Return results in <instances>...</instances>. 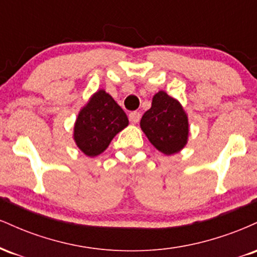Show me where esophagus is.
Returning a JSON list of instances; mask_svg holds the SVG:
<instances>
[{
  "instance_id": "1",
  "label": "esophagus",
  "mask_w": 257,
  "mask_h": 257,
  "mask_svg": "<svg viewBox=\"0 0 257 257\" xmlns=\"http://www.w3.org/2000/svg\"><path fill=\"white\" fill-rule=\"evenodd\" d=\"M141 118V113L138 111H133L129 113V119H131L132 123H138Z\"/></svg>"
}]
</instances>
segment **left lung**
Instances as JSON below:
<instances>
[{"mask_svg": "<svg viewBox=\"0 0 257 257\" xmlns=\"http://www.w3.org/2000/svg\"><path fill=\"white\" fill-rule=\"evenodd\" d=\"M140 126L150 143L164 155L178 153L187 144V114L178 100L163 90L155 94L151 108L144 113Z\"/></svg>", "mask_w": 257, "mask_h": 257, "instance_id": "1", "label": "left lung"}]
</instances>
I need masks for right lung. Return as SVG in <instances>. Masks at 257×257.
Returning <instances> with one entry per match:
<instances>
[{"instance_id": "obj_1", "label": "right lung", "mask_w": 257, "mask_h": 257, "mask_svg": "<svg viewBox=\"0 0 257 257\" xmlns=\"http://www.w3.org/2000/svg\"><path fill=\"white\" fill-rule=\"evenodd\" d=\"M128 123L122 107L110 94L100 89L79 111L73 128V139L84 155L95 157L107 149L112 139Z\"/></svg>"}]
</instances>
